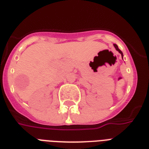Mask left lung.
I'll use <instances>...</instances> for the list:
<instances>
[{"mask_svg": "<svg viewBox=\"0 0 149 149\" xmlns=\"http://www.w3.org/2000/svg\"><path fill=\"white\" fill-rule=\"evenodd\" d=\"M114 45V47H115V49H117V51H118V52H120V53L121 54V56H123V53H122V52L120 51V50L119 49H118V45H116V44H114V45Z\"/></svg>", "mask_w": 149, "mask_h": 149, "instance_id": "8db88e82", "label": "left lung"}]
</instances>
